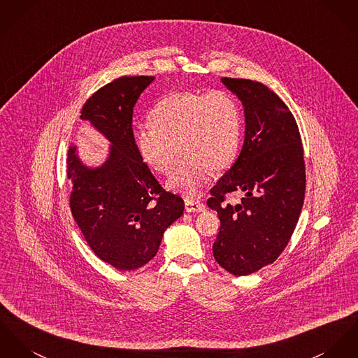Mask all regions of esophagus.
<instances>
[{"label":"esophagus","instance_id":"esophagus-1","mask_svg":"<svg viewBox=\"0 0 358 358\" xmlns=\"http://www.w3.org/2000/svg\"><path fill=\"white\" fill-rule=\"evenodd\" d=\"M185 210L188 213H200L206 210V204L200 200H194V199H185Z\"/></svg>","mask_w":358,"mask_h":358}]
</instances>
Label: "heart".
Listing matches in <instances>:
<instances>
[{
  "label": "heart",
  "mask_w": 358,
  "mask_h": 358,
  "mask_svg": "<svg viewBox=\"0 0 358 358\" xmlns=\"http://www.w3.org/2000/svg\"><path fill=\"white\" fill-rule=\"evenodd\" d=\"M151 125L135 132L138 154L152 170L169 174L184 159L167 185L193 196L204 187L211 170L220 171L237 157L241 138V110L226 90L174 92L151 111Z\"/></svg>",
  "instance_id": "obj_1"
}]
</instances>
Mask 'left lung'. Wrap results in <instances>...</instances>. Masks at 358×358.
I'll use <instances>...</instances> for the list:
<instances>
[{"instance_id":"obj_1","label":"left lung","mask_w":358,"mask_h":358,"mask_svg":"<svg viewBox=\"0 0 358 358\" xmlns=\"http://www.w3.org/2000/svg\"><path fill=\"white\" fill-rule=\"evenodd\" d=\"M222 83L244 105L245 140L207 200L220 220L213 253L230 274L249 275L274 263L296 229L306 184L303 141L294 115L267 85L231 78ZM233 192L245 196L226 203Z\"/></svg>"}]
</instances>
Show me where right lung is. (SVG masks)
Listing matches in <instances>:
<instances>
[{
	"label": "right lung",
	"mask_w": 358,
	"mask_h": 358,
	"mask_svg": "<svg viewBox=\"0 0 358 358\" xmlns=\"http://www.w3.org/2000/svg\"><path fill=\"white\" fill-rule=\"evenodd\" d=\"M152 80L154 76H121L83 105L82 120H88L113 144L105 165L87 169L75 147L68 152L72 215L92 252L122 271L136 270L154 259L166 229L184 213V200L162 188L135 143L134 108Z\"/></svg>",
	"instance_id": "obj_1"
}]
</instances>
